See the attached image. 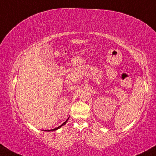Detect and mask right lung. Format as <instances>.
Instances as JSON below:
<instances>
[{"instance_id":"add662e5","label":"right lung","mask_w":156,"mask_h":156,"mask_svg":"<svg viewBox=\"0 0 156 156\" xmlns=\"http://www.w3.org/2000/svg\"><path fill=\"white\" fill-rule=\"evenodd\" d=\"M67 120H68V119H67ZM67 120L66 121H65V122H64V123H63L62 124L61 126H59L57 127V128H55V129H51V130H45V131H46V132H51V131H55V130H57V129H59V128H61V127L62 126H64V125H65V124H66V123H67Z\"/></svg>"}]
</instances>
